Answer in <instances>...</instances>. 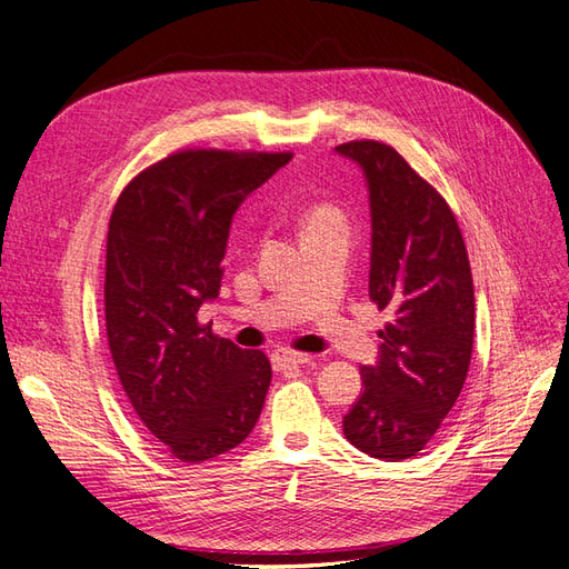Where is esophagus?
Segmentation results:
<instances>
[{"label": "esophagus", "instance_id": "obj_1", "mask_svg": "<svg viewBox=\"0 0 569 569\" xmlns=\"http://www.w3.org/2000/svg\"><path fill=\"white\" fill-rule=\"evenodd\" d=\"M308 360H311V356L301 353V351H291V349H278V351H272V368H274V370L297 368V366L308 363Z\"/></svg>", "mask_w": 569, "mask_h": 569}]
</instances>
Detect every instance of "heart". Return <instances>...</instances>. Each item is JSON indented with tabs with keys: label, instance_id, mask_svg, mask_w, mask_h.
I'll list each match as a JSON object with an SVG mask.
<instances>
[{
	"label": "heart",
	"instance_id": "1",
	"mask_svg": "<svg viewBox=\"0 0 569 569\" xmlns=\"http://www.w3.org/2000/svg\"><path fill=\"white\" fill-rule=\"evenodd\" d=\"M303 234L330 232V230H349L347 213H343L332 201H316L308 206L301 216Z\"/></svg>",
	"mask_w": 569,
	"mask_h": 569
}]
</instances>
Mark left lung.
I'll return each mask as SVG.
<instances>
[{
    "instance_id": "1",
    "label": "left lung",
    "mask_w": 569,
    "mask_h": 569,
    "mask_svg": "<svg viewBox=\"0 0 569 569\" xmlns=\"http://www.w3.org/2000/svg\"><path fill=\"white\" fill-rule=\"evenodd\" d=\"M363 168L370 192V299L389 311L380 363L363 366V393L343 435L372 458L420 453L449 416L468 377L475 289L451 206L385 142L337 147Z\"/></svg>"
}]
</instances>
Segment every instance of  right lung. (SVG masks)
Wrapping results in <instances>:
<instances>
[{"instance_id": "right-lung-1", "label": "right lung", "mask_w": 569, "mask_h": 569, "mask_svg": "<svg viewBox=\"0 0 569 569\" xmlns=\"http://www.w3.org/2000/svg\"><path fill=\"white\" fill-rule=\"evenodd\" d=\"M291 151L180 149L120 192L109 220L107 339L134 416L178 462L242 443L270 387L263 351L199 320L216 299L230 222Z\"/></svg>"}]
</instances>
